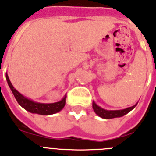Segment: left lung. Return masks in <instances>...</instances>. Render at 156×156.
I'll return each instance as SVG.
<instances>
[{
	"label": "left lung",
	"instance_id": "8db88e82",
	"mask_svg": "<svg viewBox=\"0 0 156 156\" xmlns=\"http://www.w3.org/2000/svg\"><path fill=\"white\" fill-rule=\"evenodd\" d=\"M135 107H136V105L131 107H128V108L126 109H123V110H119V111H107V110L101 108L100 107H98V105H96L94 102H93V109L94 112L98 116H100L101 118H103V119H106L117 117H122V116L125 115L128 112H130Z\"/></svg>",
	"mask_w": 156,
	"mask_h": 156
}]
</instances>
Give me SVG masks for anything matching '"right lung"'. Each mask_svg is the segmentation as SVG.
Returning a JSON list of instances; mask_svg holds the SVG:
<instances>
[{
    "label": "right lung",
    "instance_id": "obj_1",
    "mask_svg": "<svg viewBox=\"0 0 156 156\" xmlns=\"http://www.w3.org/2000/svg\"><path fill=\"white\" fill-rule=\"evenodd\" d=\"M6 80L8 82L10 89L12 90V94H13V95H14L15 98L16 99L19 105L31 113H36L42 115H52V114H55L58 111H60L65 106L66 96H65L60 102H54V103H49V104L38 103V102H33L31 100L28 99L19 93L16 89H14L12 83L10 82L8 74H6Z\"/></svg>",
    "mask_w": 156,
    "mask_h": 156
}]
</instances>
